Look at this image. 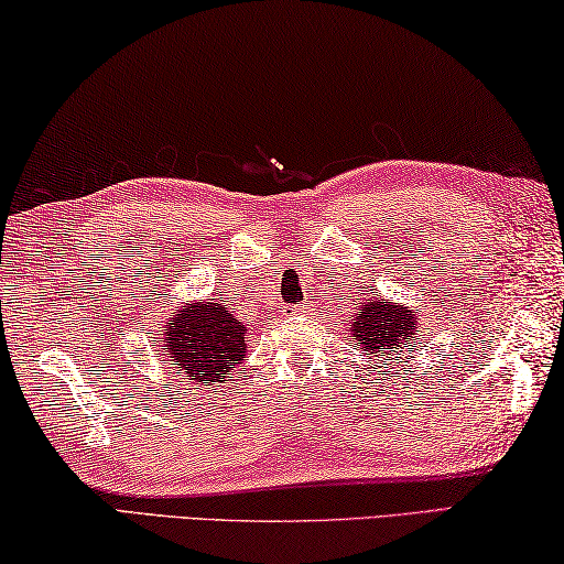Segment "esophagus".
Returning <instances> with one entry per match:
<instances>
[{
    "instance_id": "obj_1",
    "label": "esophagus",
    "mask_w": 564,
    "mask_h": 564,
    "mask_svg": "<svg viewBox=\"0 0 564 564\" xmlns=\"http://www.w3.org/2000/svg\"><path fill=\"white\" fill-rule=\"evenodd\" d=\"M288 312L290 314H304V312H307V304H294V307H290Z\"/></svg>"
}]
</instances>
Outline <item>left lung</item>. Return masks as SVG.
Instances as JSON below:
<instances>
[{"label":"left lung","instance_id":"1","mask_svg":"<svg viewBox=\"0 0 564 564\" xmlns=\"http://www.w3.org/2000/svg\"><path fill=\"white\" fill-rule=\"evenodd\" d=\"M419 327L421 312L416 307L367 292L349 314L347 332L357 341L361 357L373 359V367L381 361H391L393 367L401 354L416 344Z\"/></svg>","mask_w":564,"mask_h":564}]
</instances>
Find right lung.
<instances>
[{
  "mask_svg": "<svg viewBox=\"0 0 564 564\" xmlns=\"http://www.w3.org/2000/svg\"><path fill=\"white\" fill-rule=\"evenodd\" d=\"M158 332L155 347L163 367L200 387L232 381L230 371L250 349L247 324L227 310L223 297L181 302L167 312Z\"/></svg>",
  "mask_w": 564,
  "mask_h": 564,
  "instance_id": "obj_1",
  "label": "right lung"
}]
</instances>
